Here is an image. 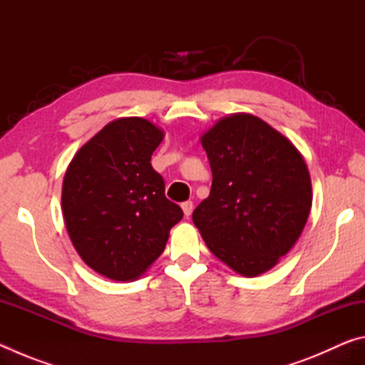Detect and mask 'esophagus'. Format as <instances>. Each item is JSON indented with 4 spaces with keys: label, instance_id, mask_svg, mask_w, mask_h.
Here are the masks:
<instances>
[{
    "label": "esophagus",
    "instance_id": "obj_1",
    "mask_svg": "<svg viewBox=\"0 0 365 365\" xmlns=\"http://www.w3.org/2000/svg\"><path fill=\"white\" fill-rule=\"evenodd\" d=\"M182 209H183L185 217H190L191 212H193V202H191V201H185V202H182Z\"/></svg>",
    "mask_w": 365,
    "mask_h": 365
}]
</instances>
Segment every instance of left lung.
Returning <instances> with one entry per match:
<instances>
[{
  "mask_svg": "<svg viewBox=\"0 0 365 365\" xmlns=\"http://www.w3.org/2000/svg\"><path fill=\"white\" fill-rule=\"evenodd\" d=\"M211 193L193 222L215 257L245 277L264 274L293 248L312 206L301 153L252 114L220 119L201 137Z\"/></svg>",
  "mask_w": 365,
  "mask_h": 365,
  "instance_id": "1",
  "label": "left lung"
}]
</instances>
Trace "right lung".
Masks as SVG:
<instances>
[{
  "label": "right lung",
  "mask_w": 365,
  "mask_h": 365,
  "mask_svg": "<svg viewBox=\"0 0 365 365\" xmlns=\"http://www.w3.org/2000/svg\"><path fill=\"white\" fill-rule=\"evenodd\" d=\"M164 132L141 117L109 122L66 170L63 214L73 248L110 280H135L163 255L183 211L151 165Z\"/></svg>",
  "instance_id": "right-lung-1"
}]
</instances>
